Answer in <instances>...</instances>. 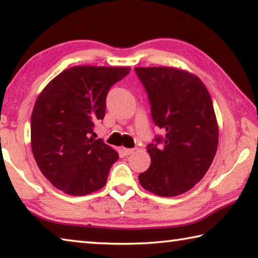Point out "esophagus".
Instances as JSON below:
<instances>
[{"mask_svg": "<svg viewBox=\"0 0 258 258\" xmlns=\"http://www.w3.org/2000/svg\"><path fill=\"white\" fill-rule=\"evenodd\" d=\"M121 152H123L125 156H128L131 154H133L134 149H126V148H123V149H121Z\"/></svg>", "mask_w": 258, "mask_h": 258, "instance_id": "34e87169", "label": "esophagus"}]
</instances>
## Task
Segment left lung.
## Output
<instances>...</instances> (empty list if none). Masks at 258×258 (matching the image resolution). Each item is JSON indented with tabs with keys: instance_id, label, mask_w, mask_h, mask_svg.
<instances>
[{
	"instance_id": "8db88e82",
	"label": "left lung",
	"mask_w": 258,
	"mask_h": 258,
	"mask_svg": "<svg viewBox=\"0 0 258 258\" xmlns=\"http://www.w3.org/2000/svg\"><path fill=\"white\" fill-rule=\"evenodd\" d=\"M134 69L149 97L152 120L165 131L147 146L151 164L139 182L160 197H175L202 180L215 157L218 125L211 94L198 76L183 69Z\"/></svg>"
}]
</instances>
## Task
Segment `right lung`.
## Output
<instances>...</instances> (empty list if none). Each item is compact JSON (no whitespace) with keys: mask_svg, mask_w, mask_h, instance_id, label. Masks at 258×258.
I'll return each mask as SVG.
<instances>
[{"mask_svg":"<svg viewBox=\"0 0 258 258\" xmlns=\"http://www.w3.org/2000/svg\"><path fill=\"white\" fill-rule=\"evenodd\" d=\"M130 67L74 66L55 76L38 95L30 120L36 164L51 184L71 196H85L107 183L118 154L93 126L106 113L108 91Z\"/></svg>","mask_w":258,"mask_h":258,"instance_id":"right-lung-1","label":"right lung"}]
</instances>
